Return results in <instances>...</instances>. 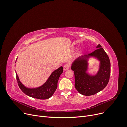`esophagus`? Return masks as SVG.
Instances as JSON below:
<instances>
[{
    "instance_id": "1",
    "label": "esophagus",
    "mask_w": 127,
    "mask_h": 127,
    "mask_svg": "<svg viewBox=\"0 0 127 127\" xmlns=\"http://www.w3.org/2000/svg\"><path fill=\"white\" fill-rule=\"evenodd\" d=\"M70 65L69 64H65L64 66V70H67L69 69V68H70Z\"/></svg>"
}]
</instances>
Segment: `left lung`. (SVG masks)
I'll use <instances>...</instances> for the list:
<instances>
[{
  "mask_svg": "<svg viewBox=\"0 0 127 127\" xmlns=\"http://www.w3.org/2000/svg\"><path fill=\"white\" fill-rule=\"evenodd\" d=\"M96 48L89 54L78 57L71 67L75 75L76 89L85 96L95 94L103 90L110 79L111 64L109 56L99 44ZM90 56H95L100 61L99 71L95 76H91L86 72L87 59Z\"/></svg>",
  "mask_w": 127,
  "mask_h": 127,
  "instance_id": "left-lung-1",
  "label": "left lung"
}]
</instances>
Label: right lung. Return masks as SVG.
I'll return each instance as SVG.
<instances>
[{
    "mask_svg": "<svg viewBox=\"0 0 127 127\" xmlns=\"http://www.w3.org/2000/svg\"><path fill=\"white\" fill-rule=\"evenodd\" d=\"M64 71L63 67H60L53 71L43 85L35 88L25 87L19 80L16 73V79L19 87L22 91L29 96L40 99H46L51 97L57 88V83L60 75Z\"/></svg>",
    "mask_w": 127,
    "mask_h": 127,
    "instance_id": "add662e5",
    "label": "right lung"
}]
</instances>
